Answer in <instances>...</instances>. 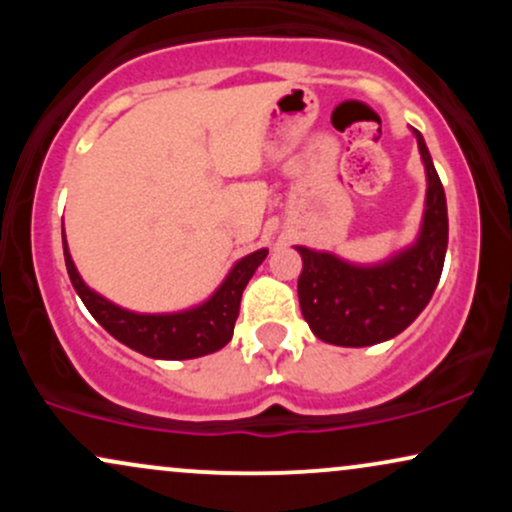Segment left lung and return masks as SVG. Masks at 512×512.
Returning a JSON list of instances; mask_svg holds the SVG:
<instances>
[{
    "label": "left lung",
    "mask_w": 512,
    "mask_h": 512,
    "mask_svg": "<svg viewBox=\"0 0 512 512\" xmlns=\"http://www.w3.org/2000/svg\"><path fill=\"white\" fill-rule=\"evenodd\" d=\"M426 170V199L414 243L380 262H349L296 245L303 260L298 301L308 327L334 346H373L404 332L436 291L448 250V202L428 146L411 127Z\"/></svg>",
    "instance_id": "8db88e82"
}]
</instances>
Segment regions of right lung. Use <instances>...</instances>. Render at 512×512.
Masks as SVG:
<instances>
[{
    "label": "right lung",
    "mask_w": 512,
    "mask_h": 512,
    "mask_svg": "<svg viewBox=\"0 0 512 512\" xmlns=\"http://www.w3.org/2000/svg\"><path fill=\"white\" fill-rule=\"evenodd\" d=\"M62 248L74 291L79 293L88 313L96 317L98 325L129 349L149 358H161V361H187V358L207 356L231 342L245 286L269 252L267 248H260L240 257L214 293L202 303L175 310V313H137V310L108 301L81 279L67 238H64V223Z\"/></svg>",
    "instance_id": "obj_1"
}]
</instances>
